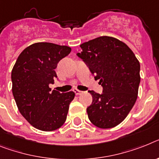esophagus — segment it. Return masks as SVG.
I'll return each instance as SVG.
<instances>
[{
  "mask_svg": "<svg viewBox=\"0 0 159 159\" xmlns=\"http://www.w3.org/2000/svg\"><path fill=\"white\" fill-rule=\"evenodd\" d=\"M74 92H75V94H77V95H79V94H81L83 93V91H81V90H74Z\"/></svg>",
  "mask_w": 159,
  "mask_h": 159,
  "instance_id": "34e87169",
  "label": "esophagus"
}]
</instances>
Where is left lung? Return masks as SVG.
<instances>
[{
	"instance_id": "obj_1",
	"label": "left lung",
	"mask_w": 159,
	"mask_h": 159,
	"mask_svg": "<svg viewBox=\"0 0 159 159\" xmlns=\"http://www.w3.org/2000/svg\"><path fill=\"white\" fill-rule=\"evenodd\" d=\"M77 53L102 86L101 94L89 90L93 98L86 108L90 122L100 129L120 124L137 98L140 63L133 51L122 41L101 36L80 45Z\"/></svg>"
}]
</instances>
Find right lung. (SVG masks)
Segmentation results:
<instances>
[{
    "instance_id": "obj_1",
    "label": "right lung",
    "mask_w": 159,
    "mask_h": 159,
    "mask_svg": "<svg viewBox=\"0 0 159 159\" xmlns=\"http://www.w3.org/2000/svg\"><path fill=\"white\" fill-rule=\"evenodd\" d=\"M71 48L52 43H36L22 51L12 69V91L20 113L33 127L53 131L66 120L74 92L60 93L49 85L57 78V64Z\"/></svg>"
}]
</instances>
